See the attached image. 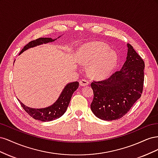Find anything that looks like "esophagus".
<instances>
[{"instance_id": "1", "label": "esophagus", "mask_w": 158, "mask_h": 158, "mask_svg": "<svg viewBox=\"0 0 158 158\" xmlns=\"http://www.w3.org/2000/svg\"><path fill=\"white\" fill-rule=\"evenodd\" d=\"M89 83V81L85 79H82L80 81V85H82V86H85V85H88Z\"/></svg>"}]
</instances>
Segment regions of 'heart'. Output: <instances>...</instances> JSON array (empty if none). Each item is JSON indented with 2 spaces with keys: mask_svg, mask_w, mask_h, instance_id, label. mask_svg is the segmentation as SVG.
I'll return each mask as SVG.
<instances>
[{
  "mask_svg": "<svg viewBox=\"0 0 158 158\" xmlns=\"http://www.w3.org/2000/svg\"><path fill=\"white\" fill-rule=\"evenodd\" d=\"M83 64L92 63L89 70L94 77L103 78L111 73L117 63V56L102 42H92L84 45L78 55Z\"/></svg>",
  "mask_w": 158,
  "mask_h": 158,
  "instance_id": "obj_1",
  "label": "heart"
}]
</instances>
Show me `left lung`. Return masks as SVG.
Segmentation results:
<instances>
[{
	"label": "left lung",
	"mask_w": 158,
	"mask_h": 158,
	"mask_svg": "<svg viewBox=\"0 0 158 158\" xmlns=\"http://www.w3.org/2000/svg\"><path fill=\"white\" fill-rule=\"evenodd\" d=\"M127 47L122 69L106 80L91 84L94 91L91 110L102 120H117L125 115L142 94L144 62L131 44Z\"/></svg>",
	"instance_id": "obj_1"
}]
</instances>
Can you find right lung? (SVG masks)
I'll use <instances>...</instances> for the list:
<instances>
[{"label":"right lung","mask_w":158,"mask_h":158,"mask_svg":"<svg viewBox=\"0 0 158 158\" xmlns=\"http://www.w3.org/2000/svg\"><path fill=\"white\" fill-rule=\"evenodd\" d=\"M56 40V39H55ZM55 40H52V38L49 37H40L35 40H33L27 44L20 51L21 54L24 51L31 48V47H35L37 45H40L44 44H47V43L52 42ZM79 86V82H70L66 84L63 92L60 94L58 99L52 105L45 108L41 109H33L29 107L26 106L23 104L20 100L22 107L25 110L26 112L30 115L32 118L38 121H51L55 119L59 118L66 112V109L70 103V99L73 93L78 89Z\"/></svg>","instance_id":"right-lung-1"}]
</instances>
